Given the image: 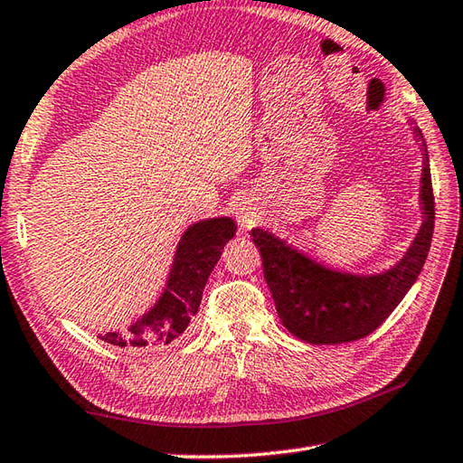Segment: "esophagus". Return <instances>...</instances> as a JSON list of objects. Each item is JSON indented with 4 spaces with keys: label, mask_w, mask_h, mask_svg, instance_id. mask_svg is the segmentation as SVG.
Segmentation results:
<instances>
[{
    "label": "esophagus",
    "mask_w": 463,
    "mask_h": 463,
    "mask_svg": "<svg viewBox=\"0 0 463 463\" xmlns=\"http://www.w3.org/2000/svg\"><path fill=\"white\" fill-rule=\"evenodd\" d=\"M236 217H239L241 229H250L256 222H260L262 213L258 209V203L252 197H244L239 203V209H236Z\"/></svg>",
    "instance_id": "esophagus-1"
}]
</instances>
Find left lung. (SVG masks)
Wrapping results in <instances>:
<instances>
[{
	"label": "left lung",
	"instance_id": "obj_1",
	"mask_svg": "<svg viewBox=\"0 0 463 463\" xmlns=\"http://www.w3.org/2000/svg\"><path fill=\"white\" fill-rule=\"evenodd\" d=\"M414 134L424 152L420 189L424 222L406 256L391 270L374 276L341 274L299 254L268 231H250L278 316L286 329L302 341L333 345L367 337L392 314L420 274L434 234V191L426 142L418 128Z\"/></svg>",
	"mask_w": 463,
	"mask_h": 463
}]
</instances>
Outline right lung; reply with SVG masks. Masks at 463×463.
<instances>
[{
    "instance_id": "1",
    "label": "right lung",
    "mask_w": 463,
    "mask_h": 463,
    "mask_svg": "<svg viewBox=\"0 0 463 463\" xmlns=\"http://www.w3.org/2000/svg\"><path fill=\"white\" fill-rule=\"evenodd\" d=\"M236 232L232 219H209L193 224L181 236L164 296L152 311L137 319L128 333H106L100 339L118 347L167 345L187 329L197 314L203 289L221 252Z\"/></svg>"
}]
</instances>
